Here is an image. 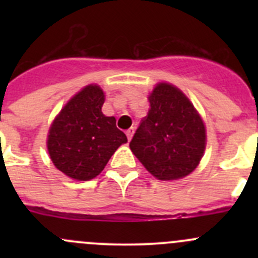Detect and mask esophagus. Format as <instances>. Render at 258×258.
Segmentation results:
<instances>
[{"label": "esophagus", "instance_id": "34e87169", "mask_svg": "<svg viewBox=\"0 0 258 258\" xmlns=\"http://www.w3.org/2000/svg\"><path fill=\"white\" fill-rule=\"evenodd\" d=\"M134 134H135V128H134V127H131V128H130V130H127L126 135H127V139H128V141H131V139H132V136H134Z\"/></svg>", "mask_w": 258, "mask_h": 258}]
</instances>
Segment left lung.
Instances as JSON below:
<instances>
[{
	"instance_id": "obj_1",
	"label": "left lung",
	"mask_w": 258,
	"mask_h": 258,
	"mask_svg": "<svg viewBox=\"0 0 258 258\" xmlns=\"http://www.w3.org/2000/svg\"><path fill=\"white\" fill-rule=\"evenodd\" d=\"M147 98L150 110L130 148L153 177L161 181L186 177L196 170L206 150L204 119L172 83H156Z\"/></svg>"
}]
</instances>
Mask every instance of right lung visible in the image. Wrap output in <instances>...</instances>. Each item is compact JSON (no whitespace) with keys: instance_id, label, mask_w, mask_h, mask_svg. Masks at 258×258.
<instances>
[{"instance_id":"obj_1","label":"right lung","mask_w":258,"mask_h":258,"mask_svg":"<svg viewBox=\"0 0 258 258\" xmlns=\"http://www.w3.org/2000/svg\"><path fill=\"white\" fill-rule=\"evenodd\" d=\"M103 103L102 88L90 83L67 101L49 126V158L67 177H97L117 148L127 142L126 135L116 127V118L103 114Z\"/></svg>"}]
</instances>
